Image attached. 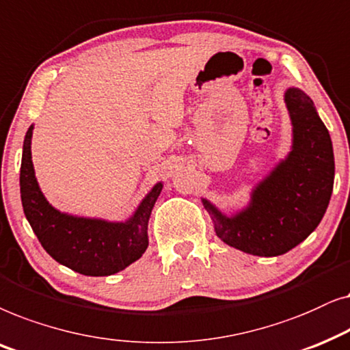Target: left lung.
I'll return each instance as SVG.
<instances>
[{"instance_id": "left-lung-1", "label": "left lung", "mask_w": 350, "mask_h": 350, "mask_svg": "<svg viewBox=\"0 0 350 350\" xmlns=\"http://www.w3.org/2000/svg\"><path fill=\"white\" fill-rule=\"evenodd\" d=\"M285 102L293 123L286 160L256 185L251 203L227 217L203 200L224 243L254 256H280L304 241L319 226L333 192L332 137L314 102L290 88Z\"/></svg>"}]
</instances>
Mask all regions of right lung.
I'll list each match as a JSON object with an SVG mask.
<instances>
[{
	"mask_svg": "<svg viewBox=\"0 0 350 350\" xmlns=\"http://www.w3.org/2000/svg\"><path fill=\"white\" fill-rule=\"evenodd\" d=\"M31 133L33 126L23 141L21 197L23 213L46 253L65 267L91 277L111 275L141 258L148 246L147 224L163 189L161 183L126 222L68 216L51 206L38 187L31 163Z\"/></svg>",
	"mask_w": 350,
	"mask_h": 350,
	"instance_id": "1",
	"label": "right lung"
}]
</instances>
